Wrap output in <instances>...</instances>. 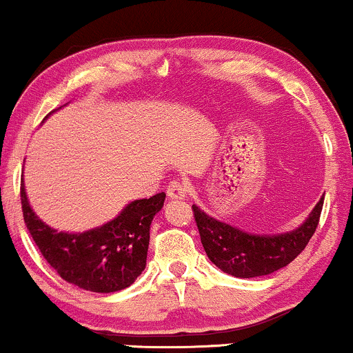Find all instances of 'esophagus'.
<instances>
[{"label":"esophagus","instance_id":"34e87169","mask_svg":"<svg viewBox=\"0 0 353 353\" xmlns=\"http://www.w3.org/2000/svg\"><path fill=\"white\" fill-rule=\"evenodd\" d=\"M168 196L171 199H184L188 196V184L179 179L171 181L168 185Z\"/></svg>","mask_w":353,"mask_h":353}]
</instances>
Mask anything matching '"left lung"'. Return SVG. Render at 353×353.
<instances>
[{
  "mask_svg": "<svg viewBox=\"0 0 353 353\" xmlns=\"http://www.w3.org/2000/svg\"><path fill=\"white\" fill-rule=\"evenodd\" d=\"M323 197H320L302 225L285 234L257 236L232 228L192 205L201 242L212 264L234 277L269 275L289 265L305 249L319 225Z\"/></svg>",
  "mask_w": 353,
  "mask_h": 353,
  "instance_id": "1",
  "label": "left lung"
}]
</instances>
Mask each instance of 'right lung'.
<instances>
[{
	"instance_id": "obj_1",
	"label": "right lung",
	"mask_w": 353,
	"mask_h": 353,
	"mask_svg": "<svg viewBox=\"0 0 353 353\" xmlns=\"http://www.w3.org/2000/svg\"><path fill=\"white\" fill-rule=\"evenodd\" d=\"M165 194L132 201L101 228L58 232L34 214L21 181L24 224L46 262L66 282L89 292L109 294L131 285L145 269L149 229Z\"/></svg>"
}]
</instances>
